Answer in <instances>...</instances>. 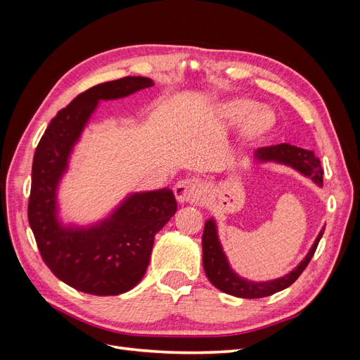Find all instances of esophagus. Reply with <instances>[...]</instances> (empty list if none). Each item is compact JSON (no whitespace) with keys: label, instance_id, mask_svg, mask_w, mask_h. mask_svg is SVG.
I'll return each instance as SVG.
<instances>
[{"label":"esophagus","instance_id":"obj_1","mask_svg":"<svg viewBox=\"0 0 360 360\" xmlns=\"http://www.w3.org/2000/svg\"><path fill=\"white\" fill-rule=\"evenodd\" d=\"M202 192H204V183L198 179L181 180L176 184V188H174V193H176V198L179 200V202L198 200L202 195Z\"/></svg>","mask_w":360,"mask_h":360}]
</instances>
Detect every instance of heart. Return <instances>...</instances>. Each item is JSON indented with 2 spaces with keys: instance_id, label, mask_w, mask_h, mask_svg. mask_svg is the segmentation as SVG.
Segmentation results:
<instances>
[{
  "instance_id": "heart-1",
  "label": "heart",
  "mask_w": 360,
  "mask_h": 360,
  "mask_svg": "<svg viewBox=\"0 0 360 360\" xmlns=\"http://www.w3.org/2000/svg\"><path fill=\"white\" fill-rule=\"evenodd\" d=\"M257 103L249 99H230L219 105L221 118L225 122L237 123L241 122L240 132L245 139L254 141L266 136L275 124V118L264 110H257Z\"/></svg>"
}]
</instances>
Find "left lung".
<instances>
[{
	"label": "left lung",
	"mask_w": 360,
	"mask_h": 360,
	"mask_svg": "<svg viewBox=\"0 0 360 360\" xmlns=\"http://www.w3.org/2000/svg\"><path fill=\"white\" fill-rule=\"evenodd\" d=\"M254 160L257 162H275L282 163V165L291 167L304 177H309L317 186H323V169L320 165L319 158L314 155V151L304 150L296 146L290 144H279L271 147H261L254 153ZM324 233V228L319 233L315 238L314 245L311 246L309 252L307 254L299 266L294 267L290 274L281 276L278 279L255 282L248 281L242 276H238L228 263L226 255L222 249L219 236H217V226L213 217L205 221L204 233H202V266L207 278L212 284L226 294H231L236 297L242 299H259L271 296L281 290L290 287L296 281L302 271L307 269L311 258L314 257L315 249L319 246L320 238Z\"/></svg>",
	"instance_id": "1"
}]
</instances>
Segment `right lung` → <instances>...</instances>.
Wrapping results in <instances>:
<instances>
[{
    "label": "right lung",
    "instance_id": "1",
    "mask_svg": "<svg viewBox=\"0 0 360 360\" xmlns=\"http://www.w3.org/2000/svg\"><path fill=\"white\" fill-rule=\"evenodd\" d=\"M155 82L126 76L76 96L51 120L32 159L28 221L40 255L64 284L94 296H117L143 279L155 236L177 212L171 189L129 193L103 219L66 225L58 216V186L101 101H115Z\"/></svg>",
    "mask_w": 360,
    "mask_h": 360
}]
</instances>
